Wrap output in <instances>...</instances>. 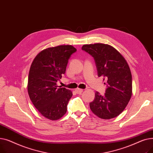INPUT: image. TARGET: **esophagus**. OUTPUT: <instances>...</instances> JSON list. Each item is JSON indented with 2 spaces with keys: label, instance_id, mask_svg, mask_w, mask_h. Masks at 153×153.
Segmentation results:
<instances>
[{
  "label": "esophagus",
  "instance_id": "1",
  "mask_svg": "<svg viewBox=\"0 0 153 153\" xmlns=\"http://www.w3.org/2000/svg\"><path fill=\"white\" fill-rule=\"evenodd\" d=\"M75 91L77 94H81L83 92V90L81 89H76Z\"/></svg>",
  "mask_w": 153,
  "mask_h": 153
}]
</instances>
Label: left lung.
<instances>
[{
	"mask_svg": "<svg viewBox=\"0 0 153 153\" xmlns=\"http://www.w3.org/2000/svg\"><path fill=\"white\" fill-rule=\"evenodd\" d=\"M82 50L94 58L99 77L105 80L104 95L96 92L89 103L93 113L102 119L119 115L129 102L132 94V77L129 66L120 54L110 45L95 43L84 45Z\"/></svg>",
	"mask_w": 153,
	"mask_h": 153,
	"instance_id": "obj_1",
	"label": "left lung"
}]
</instances>
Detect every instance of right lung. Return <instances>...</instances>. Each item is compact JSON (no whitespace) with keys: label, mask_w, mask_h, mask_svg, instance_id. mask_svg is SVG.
<instances>
[{"label":"right lung","mask_w":153,"mask_h":153,"mask_svg":"<svg viewBox=\"0 0 153 153\" xmlns=\"http://www.w3.org/2000/svg\"><path fill=\"white\" fill-rule=\"evenodd\" d=\"M76 51L71 45L47 48L38 53L31 64L28 80L29 97L35 107L48 119L58 120L66 113L72 93L56 82L65 73L68 61Z\"/></svg>","instance_id":"right-lung-1"}]
</instances>
